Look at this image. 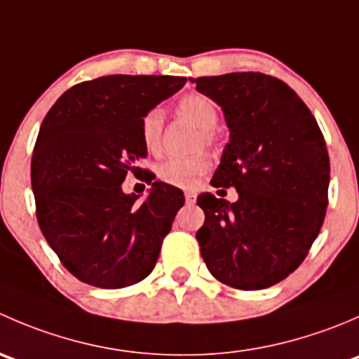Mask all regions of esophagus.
I'll return each instance as SVG.
<instances>
[{
    "mask_svg": "<svg viewBox=\"0 0 359 359\" xmlns=\"http://www.w3.org/2000/svg\"><path fill=\"white\" fill-rule=\"evenodd\" d=\"M184 196H186V203H187V205H193V203L196 201V194L191 193V191H186V194H184Z\"/></svg>",
    "mask_w": 359,
    "mask_h": 359,
    "instance_id": "esophagus-1",
    "label": "esophagus"
}]
</instances>
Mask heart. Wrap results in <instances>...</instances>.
<instances>
[{
    "label": "heart",
    "mask_w": 359,
    "mask_h": 359,
    "mask_svg": "<svg viewBox=\"0 0 359 359\" xmlns=\"http://www.w3.org/2000/svg\"><path fill=\"white\" fill-rule=\"evenodd\" d=\"M179 112L194 123L203 132V140L206 146L215 142L212 130L219 123V112L215 104L201 93H187L179 100ZM163 125H165V112L159 107L147 111L140 123V135L147 153L159 154L163 149ZM212 168V159L208 154L201 153L191 158H172L158 166V177L161 182L168 186L191 187L198 186L201 177Z\"/></svg>",
    "instance_id": "1"
}]
</instances>
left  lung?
<instances>
[{
    "label": "left lung",
    "instance_id": "8db88e82",
    "mask_svg": "<svg viewBox=\"0 0 359 359\" xmlns=\"http://www.w3.org/2000/svg\"><path fill=\"white\" fill-rule=\"evenodd\" d=\"M222 107L229 126L213 187H236L238 201L205 193L196 233L210 273L240 290H262L292 274L320 234L330 159L309 107L281 79L231 72L191 79Z\"/></svg>",
    "mask_w": 359,
    "mask_h": 359
}]
</instances>
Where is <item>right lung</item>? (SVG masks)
<instances>
[{
	"label": "right lung",
	"instance_id": "1",
	"mask_svg": "<svg viewBox=\"0 0 359 359\" xmlns=\"http://www.w3.org/2000/svg\"><path fill=\"white\" fill-rule=\"evenodd\" d=\"M184 83L179 76H102L69 88L43 119L31 161L36 217L60 262L83 283L125 288L156 266L182 191L156 180L137 203L121 184L128 172L142 173L144 114Z\"/></svg>",
	"mask_w": 359,
	"mask_h": 359
}]
</instances>
